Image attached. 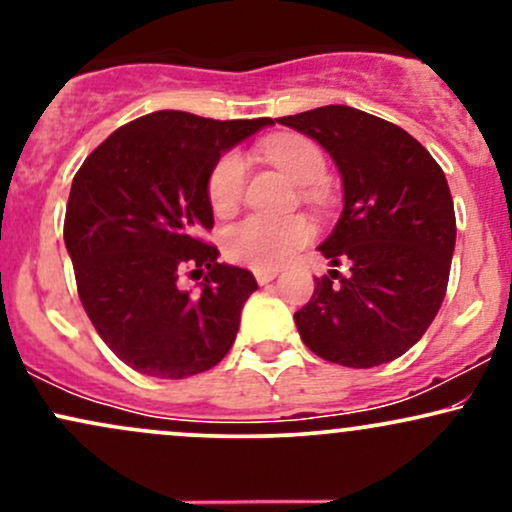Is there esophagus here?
I'll return each instance as SVG.
<instances>
[{
  "mask_svg": "<svg viewBox=\"0 0 512 512\" xmlns=\"http://www.w3.org/2000/svg\"><path fill=\"white\" fill-rule=\"evenodd\" d=\"M276 274H279V272H276V269H255V279L260 281L262 286L269 284V281H272Z\"/></svg>",
  "mask_w": 512,
  "mask_h": 512,
  "instance_id": "1",
  "label": "esophagus"
}]
</instances>
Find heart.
Instances as JSON below:
<instances>
[{"label": "heart", "instance_id": "1", "mask_svg": "<svg viewBox=\"0 0 512 512\" xmlns=\"http://www.w3.org/2000/svg\"><path fill=\"white\" fill-rule=\"evenodd\" d=\"M267 156L284 170L298 185L310 187L325 180L327 163L320 146L305 137H279L267 144ZM248 163L238 151H228L211 168L207 180V197L211 209L219 216L236 211L243 197ZM313 238V226L303 216L289 219H264V216H248L233 223L223 233V252L228 260L245 264L252 269H276L284 264L296 250H301Z\"/></svg>", "mask_w": 512, "mask_h": 512}]
</instances>
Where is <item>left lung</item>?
I'll return each mask as SVG.
<instances>
[{"mask_svg": "<svg viewBox=\"0 0 512 512\" xmlns=\"http://www.w3.org/2000/svg\"><path fill=\"white\" fill-rule=\"evenodd\" d=\"M276 122L315 139L344 185L342 216L317 250L349 274L315 279L293 315L303 344L346 368L395 361L424 337L448 289L457 228L445 173L402 127L349 105Z\"/></svg>", "mask_w": 512, "mask_h": 512, "instance_id": "obj_1", "label": "left lung"}]
</instances>
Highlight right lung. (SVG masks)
<instances>
[{
	"mask_svg": "<svg viewBox=\"0 0 512 512\" xmlns=\"http://www.w3.org/2000/svg\"><path fill=\"white\" fill-rule=\"evenodd\" d=\"M274 125L158 110L115 129L74 175L64 245L81 305L113 354L137 373L180 380L228 354L257 281L216 260L207 180L223 151ZM182 268L208 269L199 292Z\"/></svg>",
	"mask_w": 512,
	"mask_h": 512,
	"instance_id": "add662e5",
	"label": "right lung"
}]
</instances>
